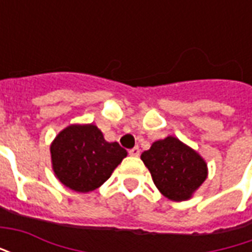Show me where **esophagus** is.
<instances>
[{
  "instance_id": "1",
  "label": "esophagus",
  "mask_w": 252,
  "mask_h": 252,
  "mask_svg": "<svg viewBox=\"0 0 252 252\" xmlns=\"http://www.w3.org/2000/svg\"><path fill=\"white\" fill-rule=\"evenodd\" d=\"M128 153H129V155H131V157H139V155H140V148L133 147V148H131Z\"/></svg>"
}]
</instances>
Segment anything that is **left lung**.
I'll return each mask as SVG.
<instances>
[{"mask_svg": "<svg viewBox=\"0 0 252 252\" xmlns=\"http://www.w3.org/2000/svg\"><path fill=\"white\" fill-rule=\"evenodd\" d=\"M140 158L155 186L169 200H189L208 177V167L200 154L174 136L154 142Z\"/></svg>", "mask_w": 252, "mask_h": 252, "instance_id": "8db88e82", "label": "left lung"}]
</instances>
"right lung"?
I'll return each instance as SVG.
<instances>
[{
  "instance_id": "add662e5",
  "label": "right lung",
  "mask_w": 252,
  "mask_h": 252,
  "mask_svg": "<svg viewBox=\"0 0 252 252\" xmlns=\"http://www.w3.org/2000/svg\"><path fill=\"white\" fill-rule=\"evenodd\" d=\"M52 170L63 185L88 193L109 178L126 157L117 142L109 143L93 124H72L51 143Z\"/></svg>"
}]
</instances>
